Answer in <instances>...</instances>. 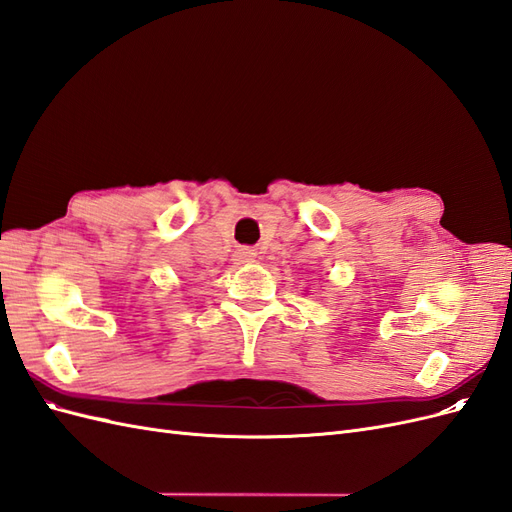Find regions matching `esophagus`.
<instances>
[{
    "mask_svg": "<svg viewBox=\"0 0 512 512\" xmlns=\"http://www.w3.org/2000/svg\"><path fill=\"white\" fill-rule=\"evenodd\" d=\"M254 258H256V252L252 250V247H239L235 256H232V260H235L237 265H245V262H252Z\"/></svg>",
    "mask_w": 512,
    "mask_h": 512,
    "instance_id": "esophagus-1",
    "label": "esophagus"
}]
</instances>
